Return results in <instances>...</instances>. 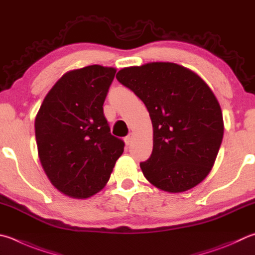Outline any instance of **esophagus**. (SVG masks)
<instances>
[{
    "label": "esophagus",
    "instance_id": "1",
    "mask_svg": "<svg viewBox=\"0 0 255 255\" xmlns=\"http://www.w3.org/2000/svg\"><path fill=\"white\" fill-rule=\"evenodd\" d=\"M132 138H133V133H132V132H130V133H129V135H128V136H126V137H125V142H126V143H127V145H129V143H130V142H131V140H132Z\"/></svg>",
    "mask_w": 255,
    "mask_h": 255
}]
</instances>
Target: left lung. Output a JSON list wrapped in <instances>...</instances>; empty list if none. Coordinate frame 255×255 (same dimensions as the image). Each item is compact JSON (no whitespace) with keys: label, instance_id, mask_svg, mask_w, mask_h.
<instances>
[{"label":"left lung","instance_id":"left-lung-1","mask_svg":"<svg viewBox=\"0 0 255 255\" xmlns=\"http://www.w3.org/2000/svg\"><path fill=\"white\" fill-rule=\"evenodd\" d=\"M117 80L133 91L149 113L152 152L140 163L154 186L185 192L204 179L214 165L223 139V115L205 81L172 62L124 68Z\"/></svg>","mask_w":255,"mask_h":255}]
</instances>
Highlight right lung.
<instances>
[{
	"label": "right lung",
	"mask_w": 255,
	"mask_h": 255,
	"mask_svg": "<svg viewBox=\"0 0 255 255\" xmlns=\"http://www.w3.org/2000/svg\"><path fill=\"white\" fill-rule=\"evenodd\" d=\"M115 68L94 64L63 75L45 96L35 117L41 165L53 186L88 198L109 180L125 142L110 133L104 103Z\"/></svg>",
	"instance_id": "add662e5"
}]
</instances>
